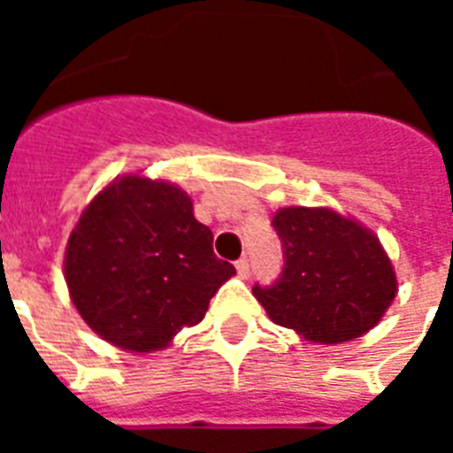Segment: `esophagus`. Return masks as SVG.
Wrapping results in <instances>:
<instances>
[{
	"mask_svg": "<svg viewBox=\"0 0 453 453\" xmlns=\"http://www.w3.org/2000/svg\"><path fill=\"white\" fill-rule=\"evenodd\" d=\"M235 270H238V274L242 276V279H247V276H250V261H247V256H242V258H238V261H235Z\"/></svg>",
	"mask_w": 453,
	"mask_h": 453,
	"instance_id": "34e87169",
	"label": "esophagus"
}]
</instances>
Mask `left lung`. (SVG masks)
<instances>
[{"label": "left lung", "mask_w": 453, "mask_h": 453, "mask_svg": "<svg viewBox=\"0 0 453 453\" xmlns=\"http://www.w3.org/2000/svg\"><path fill=\"white\" fill-rule=\"evenodd\" d=\"M283 270L251 292L279 326L335 345L370 331L397 292L379 238L329 208H283L272 219Z\"/></svg>", "instance_id": "left-lung-1"}]
</instances>
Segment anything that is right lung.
<instances>
[{"instance_id":"obj_1","label":"right lung","mask_w":453,"mask_h":453,"mask_svg":"<svg viewBox=\"0 0 453 453\" xmlns=\"http://www.w3.org/2000/svg\"><path fill=\"white\" fill-rule=\"evenodd\" d=\"M234 274L213 254V234L195 219L190 197L165 181H113L67 240L72 302L92 331L122 349H163L202 322Z\"/></svg>"}]
</instances>
